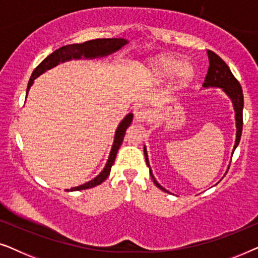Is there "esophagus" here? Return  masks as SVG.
Segmentation results:
<instances>
[{"mask_svg": "<svg viewBox=\"0 0 258 258\" xmlns=\"http://www.w3.org/2000/svg\"><path fill=\"white\" fill-rule=\"evenodd\" d=\"M151 112L146 109H140V110L135 111V121L137 123H144L150 121Z\"/></svg>", "mask_w": 258, "mask_h": 258, "instance_id": "obj_1", "label": "esophagus"}]
</instances>
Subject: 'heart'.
<instances>
[{"label":"heart","mask_w":258,"mask_h":258,"mask_svg":"<svg viewBox=\"0 0 258 258\" xmlns=\"http://www.w3.org/2000/svg\"><path fill=\"white\" fill-rule=\"evenodd\" d=\"M195 70L188 62L172 55H161L154 58L149 67V77L154 83L161 84L171 77L175 89H183L192 82Z\"/></svg>","instance_id":"obj_1"}]
</instances>
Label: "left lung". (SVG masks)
<instances>
[{
    "instance_id": "obj_1",
    "label": "left lung",
    "mask_w": 258,
    "mask_h": 258,
    "mask_svg": "<svg viewBox=\"0 0 258 258\" xmlns=\"http://www.w3.org/2000/svg\"><path fill=\"white\" fill-rule=\"evenodd\" d=\"M207 54H208V58H209V69H208V74L202 87L204 89H207V88H220V89H222V91H223V93L230 98L232 107H234V110H235V121H236V140H235L234 149H232V154H234V151L236 148H237L239 140H241V135H242L243 104H244V101H243V91H242L241 84H239L238 81L235 79V76L232 75L231 70L229 69L227 63H225L220 56L215 54L214 51L207 50ZM144 156H146L147 165L149 167L150 176L151 178H153L155 185H156L157 188H160L161 190H163L165 192L171 194L170 191H168L167 189H164L163 186L156 181V178L154 177L153 171H151L150 169L149 158H148V153H147L146 147H144ZM228 170H229V167H228ZM227 172H225V174H227Z\"/></svg>"
}]
</instances>
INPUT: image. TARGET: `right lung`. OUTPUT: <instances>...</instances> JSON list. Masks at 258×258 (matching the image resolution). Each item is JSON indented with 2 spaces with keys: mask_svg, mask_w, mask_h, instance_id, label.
Instances as JSON below:
<instances>
[{
  "mask_svg": "<svg viewBox=\"0 0 258 258\" xmlns=\"http://www.w3.org/2000/svg\"><path fill=\"white\" fill-rule=\"evenodd\" d=\"M126 43H128V41L124 40V38H97V40L87 41L81 44L64 45V47L57 49V50L51 52L48 57H45L43 61L36 67V69L34 70V73L31 74L29 82H28L27 95L29 93V89L30 87L33 86L35 79H37L38 76L47 72V70L58 66L59 63L72 61V59H81V58L93 59V58L105 57V56H109L119 50V49H121L123 45H125ZM133 116L134 115L132 112H129V114L122 119L121 123H119L117 129H116L114 143H112L110 154H109L108 161L107 163H105V167L103 168V170H102L96 177L91 179V181L84 183V184H81L79 186H74L72 189H67V191H77V190L94 188V186L101 184L102 182H104L105 179H107L109 174H110L111 167L115 162L117 151L123 142V139H124L126 129H128V126L130 124H132Z\"/></svg>",
  "mask_w": 258,
  "mask_h": 258,
  "instance_id": "obj_1",
  "label": "right lung"
}]
</instances>
